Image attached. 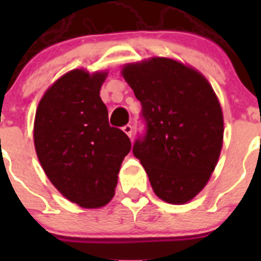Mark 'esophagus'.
Listing matches in <instances>:
<instances>
[{"mask_svg":"<svg viewBox=\"0 0 261 261\" xmlns=\"http://www.w3.org/2000/svg\"><path fill=\"white\" fill-rule=\"evenodd\" d=\"M123 130H124V133H125V135L128 136V137L132 138L133 129H132V125H130V124H126V125H124L123 126Z\"/></svg>","mask_w":261,"mask_h":261,"instance_id":"obj_1","label":"esophagus"}]
</instances>
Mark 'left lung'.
Here are the masks:
<instances>
[{
	"instance_id": "left-lung-1",
	"label": "left lung",
	"mask_w": 261,
	"mask_h": 261,
	"mask_svg": "<svg viewBox=\"0 0 261 261\" xmlns=\"http://www.w3.org/2000/svg\"><path fill=\"white\" fill-rule=\"evenodd\" d=\"M123 77L141 102L146 133L133 145L153 191L170 204L191 201L216 168L223 140L220 102L208 80L175 60L126 64Z\"/></svg>"
}]
</instances>
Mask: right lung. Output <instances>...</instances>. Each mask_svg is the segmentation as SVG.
Returning a JSON list of instances; mask_svg holds the SVG:
<instances>
[{
  "label": "right lung",
  "instance_id": "add662e5",
  "mask_svg": "<svg viewBox=\"0 0 261 261\" xmlns=\"http://www.w3.org/2000/svg\"><path fill=\"white\" fill-rule=\"evenodd\" d=\"M107 73L74 69L55 82L39 102L34 142L50 183L82 208H100L115 195L117 174L130 140L110 126L100 99Z\"/></svg>",
  "mask_w": 261,
  "mask_h": 261
}]
</instances>
